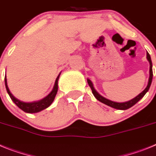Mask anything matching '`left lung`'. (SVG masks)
Instances as JSON below:
<instances>
[{
    "label": "left lung",
    "mask_w": 156,
    "mask_h": 156,
    "mask_svg": "<svg viewBox=\"0 0 156 156\" xmlns=\"http://www.w3.org/2000/svg\"><path fill=\"white\" fill-rule=\"evenodd\" d=\"M147 59H148V62H149V64H150L149 79H148V85H147L146 88H144V90L142 92H141L139 95H137L135 98H134V99H132L131 100L127 101V102H113V101H111L108 99H106L105 97L102 96L100 94L98 93L97 91L95 90V88H94L92 81H91L89 79H87L88 85H89V87H90L91 89H92V94L94 95V96H95V97L97 99V100H99V102H102V103H104V104L107 105V106H111V107L114 108V109H123V110H124V109H129V108L131 107V106H134V105L136 104V103H137V102L140 100V99H142L143 96H144V95L146 94V92H148V89H149L150 85H151V81H152V76H153V72H152V63H151V57H150V55L148 53H147Z\"/></svg>",
    "instance_id": "obj_1"
}]
</instances>
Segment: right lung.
<instances>
[{"mask_svg": "<svg viewBox=\"0 0 156 156\" xmlns=\"http://www.w3.org/2000/svg\"><path fill=\"white\" fill-rule=\"evenodd\" d=\"M61 75V74H60ZM60 75L57 76V79L55 81V84H54V88L53 90L51 91L50 94H49L47 96H46L45 98H43V99L40 101H37V102H22V101L19 100L17 98H15L11 92H10L9 88L8 87V84H7V78L6 75L5 77V87H6L7 92H8V95L11 97L12 100L15 102L16 106L19 108H20L22 110H23L24 112L29 113H38V112L42 111L43 109H46L48 106H50L51 105V103L53 102V101L54 100V98H55L56 95H57V90H58V79Z\"/></svg>", "mask_w": 156, "mask_h": 156, "instance_id": "obj_1", "label": "right lung"}]
</instances>
